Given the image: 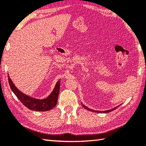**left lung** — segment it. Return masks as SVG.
I'll use <instances>...</instances> for the list:
<instances>
[{
    "mask_svg": "<svg viewBox=\"0 0 146 146\" xmlns=\"http://www.w3.org/2000/svg\"><path fill=\"white\" fill-rule=\"evenodd\" d=\"M82 106H83V108H85L86 110H89V111H90L96 112V113H109V112L112 111L116 110V109H117V108L118 107V106H117V107H115V108H114L111 109V110H106V111H95V110H91V109H90L89 108L86 107V106L84 104H82Z\"/></svg>",
    "mask_w": 146,
    "mask_h": 146,
    "instance_id": "left-lung-1",
    "label": "left lung"
}]
</instances>
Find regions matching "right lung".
<instances>
[{
    "mask_svg": "<svg viewBox=\"0 0 146 146\" xmlns=\"http://www.w3.org/2000/svg\"><path fill=\"white\" fill-rule=\"evenodd\" d=\"M8 76L9 86L12 91L19 98V100L29 110L35 111H48L55 107L57 103L59 90H60V79L57 81L53 91L48 97L44 99H37V98L29 97L21 92L14 85L11 79L9 78V74H8Z\"/></svg>",
    "mask_w": 146,
    "mask_h": 146,
    "instance_id": "right-lung-1",
    "label": "right lung"
}]
</instances>
